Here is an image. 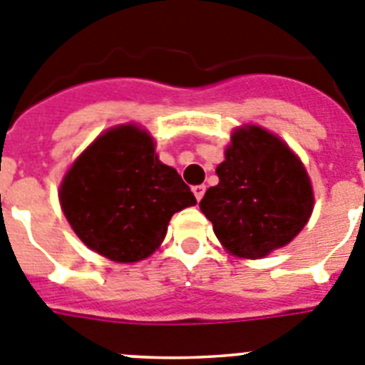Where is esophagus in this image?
Masks as SVG:
<instances>
[{
    "instance_id": "esophagus-1",
    "label": "esophagus",
    "mask_w": 365,
    "mask_h": 365,
    "mask_svg": "<svg viewBox=\"0 0 365 365\" xmlns=\"http://www.w3.org/2000/svg\"><path fill=\"white\" fill-rule=\"evenodd\" d=\"M192 192H193V195H195V199H197V201H201L202 195H205V192H206V186H205V185L193 186Z\"/></svg>"
}]
</instances>
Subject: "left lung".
<instances>
[{
	"instance_id": "obj_1",
	"label": "left lung",
	"mask_w": 365,
	"mask_h": 365,
	"mask_svg": "<svg viewBox=\"0 0 365 365\" xmlns=\"http://www.w3.org/2000/svg\"><path fill=\"white\" fill-rule=\"evenodd\" d=\"M215 173L219 185L206 190L199 206L234 256L259 259L307 225L314 205L311 180L276 135L257 125L235 130Z\"/></svg>"
}]
</instances>
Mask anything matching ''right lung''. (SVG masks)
I'll return each mask as SVG.
<instances>
[{"mask_svg":"<svg viewBox=\"0 0 365 365\" xmlns=\"http://www.w3.org/2000/svg\"><path fill=\"white\" fill-rule=\"evenodd\" d=\"M60 202L87 247L135 263L159 248L175 212L197 201L155 155L150 135L130 124L106 131L80 155L63 179Z\"/></svg>","mask_w":365,"mask_h":365,"instance_id":"add662e5","label":"right lung"}]
</instances>
